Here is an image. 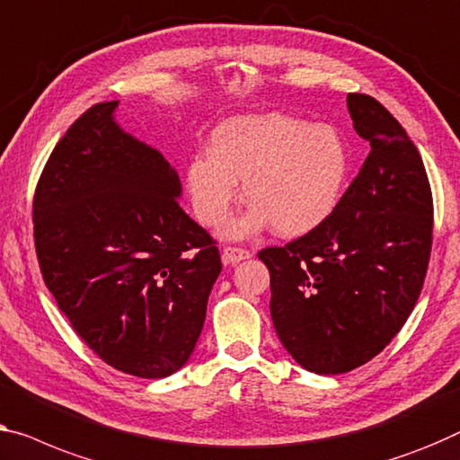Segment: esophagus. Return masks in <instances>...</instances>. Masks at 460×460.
Listing matches in <instances>:
<instances>
[{
    "instance_id": "34e87169",
    "label": "esophagus",
    "mask_w": 460,
    "mask_h": 460,
    "mask_svg": "<svg viewBox=\"0 0 460 460\" xmlns=\"http://www.w3.org/2000/svg\"><path fill=\"white\" fill-rule=\"evenodd\" d=\"M223 262L225 264H239L242 260H248L252 258L250 250H243V248H231V245H227V248L223 250Z\"/></svg>"
}]
</instances>
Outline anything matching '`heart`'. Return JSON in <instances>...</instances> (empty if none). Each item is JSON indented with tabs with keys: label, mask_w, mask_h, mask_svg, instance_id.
I'll return each instance as SVG.
<instances>
[{
	"label": "heart",
	"mask_w": 460,
	"mask_h": 460,
	"mask_svg": "<svg viewBox=\"0 0 460 460\" xmlns=\"http://www.w3.org/2000/svg\"><path fill=\"white\" fill-rule=\"evenodd\" d=\"M349 173V153L331 126L280 113L245 115L212 134L208 155L186 164V190L202 225L223 223L239 198L242 217L227 225L229 237H250L274 225L285 237L314 231L332 215Z\"/></svg>",
	"instance_id": "b5f03b06"
}]
</instances>
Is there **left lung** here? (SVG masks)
<instances>
[{"label": "left lung", "instance_id": "8db88e82", "mask_svg": "<svg viewBox=\"0 0 460 460\" xmlns=\"http://www.w3.org/2000/svg\"><path fill=\"white\" fill-rule=\"evenodd\" d=\"M369 155L324 223L285 248H264L270 316L301 367L345 374L376 358L420 299L434 200L420 150L369 94L347 97Z\"/></svg>", "mask_w": 460, "mask_h": 460}]
</instances>
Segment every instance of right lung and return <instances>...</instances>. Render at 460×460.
Returning <instances> with one entry per match:
<instances>
[{"mask_svg":"<svg viewBox=\"0 0 460 460\" xmlns=\"http://www.w3.org/2000/svg\"><path fill=\"white\" fill-rule=\"evenodd\" d=\"M118 101L72 123L34 190V248L78 337L123 374L164 378L200 337L221 253L177 202L169 161L115 123Z\"/></svg>","mask_w":460,"mask_h":460,"instance_id":"add662e5","label":"right lung"}]
</instances>
